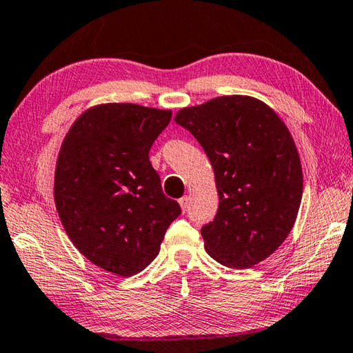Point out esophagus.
Instances as JSON below:
<instances>
[{"instance_id": "34e87169", "label": "esophagus", "mask_w": 353, "mask_h": 353, "mask_svg": "<svg viewBox=\"0 0 353 353\" xmlns=\"http://www.w3.org/2000/svg\"><path fill=\"white\" fill-rule=\"evenodd\" d=\"M180 206H181V211L186 212L189 210V197L186 195V197L180 199Z\"/></svg>"}]
</instances>
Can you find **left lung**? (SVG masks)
I'll return each mask as SVG.
<instances>
[{
  "mask_svg": "<svg viewBox=\"0 0 353 353\" xmlns=\"http://www.w3.org/2000/svg\"><path fill=\"white\" fill-rule=\"evenodd\" d=\"M175 122L200 142L214 169L219 211L201 228L205 250L248 269L288 238L302 201L296 142L272 108L255 97H216L183 108Z\"/></svg>",
  "mask_w": 353,
  "mask_h": 353,
  "instance_id": "1",
  "label": "left lung"
}]
</instances>
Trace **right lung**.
Returning <instances> with one entry per match:
<instances>
[{"label":"right lung","instance_id":"add662e5","mask_svg":"<svg viewBox=\"0 0 353 353\" xmlns=\"http://www.w3.org/2000/svg\"><path fill=\"white\" fill-rule=\"evenodd\" d=\"M170 117L169 109L101 103L63 137L54 172L57 214L81 255L106 272L131 276L145 269L180 216L148 159Z\"/></svg>","mask_w":353,"mask_h":353}]
</instances>
